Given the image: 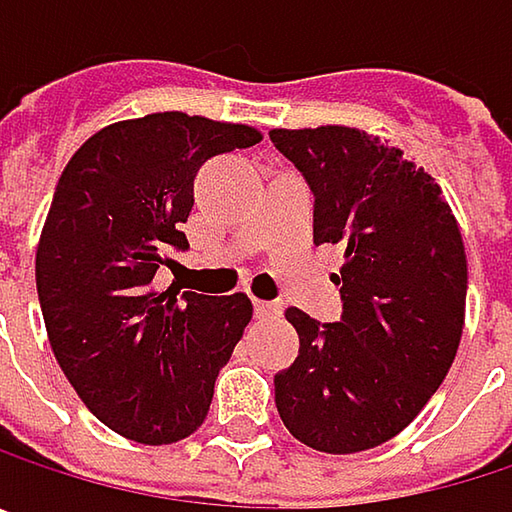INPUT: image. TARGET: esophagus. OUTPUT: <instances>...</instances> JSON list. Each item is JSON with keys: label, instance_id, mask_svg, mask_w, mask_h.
Wrapping results in <instances>:
<instances>
[{"label": "esophagus", "instance_id": "34e87169", "mask_svg": "<svg viewBox=\"0 0 512 512\" xmlns=\"http://www.w3.org/2000/svg\"><path fill=\"white\" fill-rule=\"evenodd\" d=\"M281 314V305L278 302H266V299H255V317H278Z\"/></svg>", "mask_w": 512, "mask_h": 512}]
</instances>
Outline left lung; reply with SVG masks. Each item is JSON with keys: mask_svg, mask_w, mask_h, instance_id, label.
Returning a JSON list of instances; mask_svg holds the SVG:
<instances>
[{"mask_svg": "<svg viewBox=\"0 0 512 512\" xmlns=\"http://www.w3.org/2000/svg\"><path fill=\"white\" fill-rule=\"evenodd\" d=\"M314 192V240L347 243L341 320L299 308V356L275 376L284 427L314 451L394 439L448 376L462 338L465 249L439 183L353 127L272 130Z\"/></svg>", "mask_w": 512, "mask_h": 512, "instance_id": "obj_1", "label": "left lung"}]
</instances>
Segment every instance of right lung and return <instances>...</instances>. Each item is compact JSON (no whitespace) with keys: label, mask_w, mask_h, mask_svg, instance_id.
I'll list each match as a JSON object with an SVG mask.
<instances>
[{"label":"right lung","mask_w":512,"mask_h":512,"mask_svg":"<svg viewBox=\"0 0 512 512\" xmlns=\"http://www.w3.org/2000/svg\"><path fill=\"white\" fill-rule=\"evenodd\" d=\"M257 142L246 124L156 112L94 133L58 177L35 257L52 353L91 415L133 442L201 427L252 320L246 293H156L154 275L189 249L198 168Z\"/></svg>","instance_id":"add662e5"}]
</instances>
